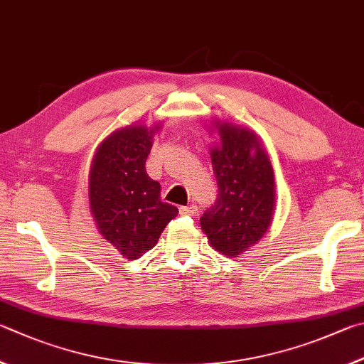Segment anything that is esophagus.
Masks as SVG:
<instances>
[{
  "label": "esophagus",
  "instance_id": "esophagus-1",
  "mask_svg": "<svg viewBox=\"0 0 364 364\" xmlns=\"http://www.w3.org/2000/svg\"><path fill=\"white\" fill-rule=\"evenodd\" d=\"M178 213H181L182 215H195V214H198V206H196V205L181 206V208H178Z\"/></svg>",
  "mask_w": 364,
  "mask_h": 364
}]
</instances>
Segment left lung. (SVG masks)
I'll use <instances>...</instances> for the list:
<instances>
[{
	"mask_svg": "<svg viewBox=\"0 0 364 364\" xmlns=\"http://www.w3.org/2000/svg\"><path fill=\"white\" fill-rule=\"evenodd\" d=\"M219 136L220 146L211 151L219 193L200 222L214 250L238 257L270 227L275 178L269 156L251 131L224 123Z\"/></svg>",
	"mask_w": 364,
	"mask_h": 364,
	"instance_id": "left-lung-1",
	"label": "left lung"
}]
</instances>
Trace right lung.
I'll return each mask as SVG.
<instances>
[{"label": "right lung", "instance_id": "obj_1", "mask_svg": "<svg viewBox=\"0 0 364 364\" xmlns=\"http://www.w3.org/2000/svg\"><path fill=\"white\" fill-rule=\"evenodd\" d=\"M155 129L127 126L112 134L95 151L89 174V205L100 235L132 260L149 252L178 214L161 201V186L145 169Z\"/></svg>", "mask_w": 364, "mask_h": 364}]
</instances>
